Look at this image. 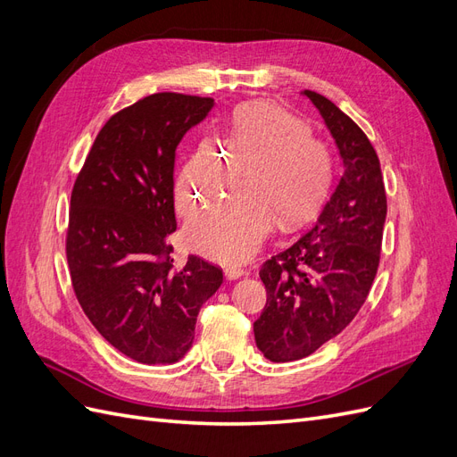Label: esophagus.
I'll use <instances>...</instances> for the list:
<instances>
[{
  "instance_id": "obj_1",
  "label": "esophagus",
  "mask_w": 457,
  "mask_h": 457,
  "mask_svg": "<svg viewBox=\"0 0 457 457\" xmlns=\"http://www.w3.org/2000/svg\"><path fill=\"white\" fill-rule=\"evenodd\" d=\"M244 272H245V270H244L242 265H227V267H225V274H227V278H230V280L240 278V276H242Z\"/></svg>"
}]
</instances>
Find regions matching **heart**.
<instances>
[{
	"label": "heart",
	"mask_w": 457,
	"mask_h": 457,
	"mask_svg": "<svg viewBox=\"0 0 457 457\" xmlns=\"http://www.w3.org/2000/svg\"><path fill=\"white\" fill-rule=\"evenodd\" d=\"M220 141H204L179 171L175 205L183 217H196L232 187L235 161L250 170V192L228 198L188 228L196 250L234 261L262 242L274 215L280 225L292 227L316 210L331 183L334 158L329 146L311 135L307 121L267 103L240 110Z\"/></svg>",
	"instance_id": "1"
}]
</instances>
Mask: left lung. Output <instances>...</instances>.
<instances>
[{
    "instance_id": "left-lung-1",
    "label": "left lung",
    "mask_w": 457,
    "mask_h": 457,
    "mask_svg": "<svg viewBox=\"0 0 457 457\" xmlns=\"http://www.w3.org/2000/svg\"><path fill=\"white\" fill-rule=\"evenodd\" d=\"M334 135L345 171L314 225L262 262L267 303L253 322L272 362L312 354L361 311L381 259L386 195L376 148L324 95L305 89Z\"/></svg>"
}]
</instances>
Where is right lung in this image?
Segmentation results:
<instances>
[{"label": "right lung", "mask_w": 457, "mask_h": 457, "mask_svg": "<svg viewBox=\"0 0 457 457\" xmlns=\"http://www.w3.org/2000/svg\"><path fill=\"white\" fill-rule=\"evenodd\" d=\"M213 99L154 93L110 116L71 196L66 259L76 299L96 331L141 364L177 362L223 270L171 257L175 148Z\"/></svg>", "instance_id": "right-lung-1"}]
</instances>
